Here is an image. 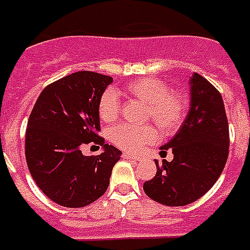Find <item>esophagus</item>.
I'll return each instance as SVG.
<instances>
[{
    "label": "esophagus",
    "mask_w": 250,
    "mask_h": 250,
    "mask_svg": "<svg viewBox=\"0 0 250 250\" xmlns=\"http://www.w3.org/2000/svg\"><path fill=\"white\" fill-rule=\"evenodd\" d=\"M122 156H123V159H131V160H134V162H139L140 160L139 156H134V155H130V153H127V152L123 153Z\"/></svg>",
    "instance_id": "34e87169"
}]
</instances>
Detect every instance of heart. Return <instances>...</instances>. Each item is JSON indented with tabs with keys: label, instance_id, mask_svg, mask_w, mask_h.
I'll list each match as a JSON object with an SVG mask.
<instances>
[{
	"label": "heart",
	"instance_id": "heart-1",
	"mask_svg": "<svg viewBox=\"0 0 250 250\" xmlns=\"http://www.w3.org/2000/svg\"><path fill=\"white\" fill-rule=\"evenodd\" d=\"M127 97L146 103L144 120H153L160 132L171 135L180 127L187 111L186 94L169 90L167 83L158 78H139L127 83ZM98 114L104 123H114L120 115V102L115 91L107 90L98 103ZM108 138L125 152H138L146 144L153 143L158 135L149 125H120L111 128Z\"/></svg>",
	"mask_w": 250,
	"mask_h": 250
}]
</instances>
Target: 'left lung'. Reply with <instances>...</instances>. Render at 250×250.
Wrapping results in <instances>:
<instances>
[{"label":"left lung","instance_id":"left-lung-1","mask_svg":"<svg viewBox=\"0 0 250 250\" xmlns=\"http://www.w3.org/2000/svg\"><path fill=\"white\" fill-rule=\"evenodd\" d=\"M191 108L176 135L160 147V156L172 149V162L156 164V175L143 184L149 199L182 207L204 196L217 182L229 153V127L223 98L200 74L191 81Z\"/></svg>","mask_w":250,"mask_h":250}]
</instances>
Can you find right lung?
<instances>
[{
    "label": "right lung",
    "instance_id": "1",
    "mask_svg": "<svg viewBox=\"0 0 250 250\" xmlns=\"http://www.w3.org/2000/svg\"><path fill=\"white\" fill-rule=\"evenodd\" d=\"M112 78L78 71L46 86L27 122L25 155L31 177L50 200L81 208L98 200L110 184L119 149L104 144L98 103ZM104 147L97 157H84L86 144Z\"/></svg>",
    "mask_w": 250,
    "mask_h": 250
}]
</instances>
